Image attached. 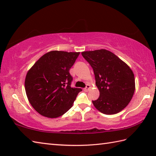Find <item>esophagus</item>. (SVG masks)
<instances>
[{
  "instance_id": "obj_1",
  "label": "esophagus",
  "mask_w": 156,
  "mask_h": 156,
  "mask_svg": "<svg viewBox=\"0 0 156 156\" xmlns=\"http://www.w3.org/2000/svg\"><path fill=\"white\" fill-rule=\"evenodd\" d=\"M90 86L89 84H87V86H86V87L85 88H84V91H85V92H87V91H88V90L90 89Z\"/></svg>"
}]
</instances>
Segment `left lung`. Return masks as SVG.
Listing matches in <instances>:
<instances>
[{
	"label": "left lung",
	"mask_w": 156,
	"mask_h": 156,
	"mask_svg": "<svg viewBox=\"0 0 156 156\" xmlns=\"http://www.w3.org/2000/svg\"><path fill=\"white\" fill-rule=\"evenodd\" d=\"M82 55L93 69L100 95L92 101L104 114H115L129 104L135 93V76L129 66L105 49L84 51Z\"/></svg>",
	"instance_id": "obj_1"
}]
</instances>
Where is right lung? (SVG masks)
Segmentation results:
<instances>
[{
  "mask_svg": "<svg viewBox=\"0 0 156 156\" xmlns=\"http://www.w3.org/2000/svg\"><path fill=\"white\" fill-rule=\"evenodd\" d=\"M80 53L53 51L27 72L25 89L30 104L43 116L55 118L72 108L81 88H72L69 69Z\"/></svg>",
  "mask_w": 156,
  "mask_h": 156,
  "instance_id": "add662e5",
  "label": "right lung"
}]
</instances>
